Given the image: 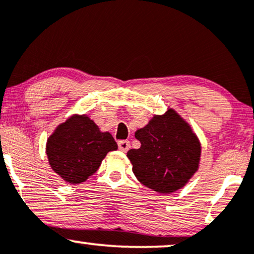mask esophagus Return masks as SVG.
I'll use <instances>...</instances> for the list:
<instances>
[{
    "label": "esophagus",
    "instance_id": "esophagus-1",
    "mask_svg": "<svg viewBox=\"0 0 254 254\" xmlns=\"http://www.w3.org/2000/svg\"><path fill=\"white\" fill-rule=\"evenodd\" d=\"M118 148L122 152H127L130 148V141L129 140H120L118 141Z\"/></svg>",
    "mask_w": 254,
    "mask_h": 254
}]
</instances>
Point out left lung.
Returning a JSON list of instances; mask_svg holds the SVG:
<instances>
[{
	"mask_svg": "<svg viewBox=\"0 0 254 254\" xmlns=\"http://www.w3.org/2000/svg\"><path fill=\"white\" fill-rule=\"evenodd\" d=\"M140 147L127 157L137 180L160 194L184 188L198 171L202 146L190 124L173 108L154 115L134 132Z\"/></svg>",
	"mask_w": 254,
	"mask_h": 254,
	"instance_id": "left-lung-1",
	"label": "left lung"
}]
</instances>
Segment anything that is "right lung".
<instances>
[{"mask_svg": "<svg viewBox=\"0 0 254 254\" xmlns=\"http://www.w3.org/2000/svg\"><path fill=\"white\" fill-rule=\"evenodd\" d=\"M117 148L114 137L108 131H101L86 114L69 116L54 129L46 141L51 168L72 185H79L92 177L108 152Z\"/></svg>", "mask_w": 254, "mask_h": 254, "instance_id": "obj_1", "label": "right lung"}]
</instances>
